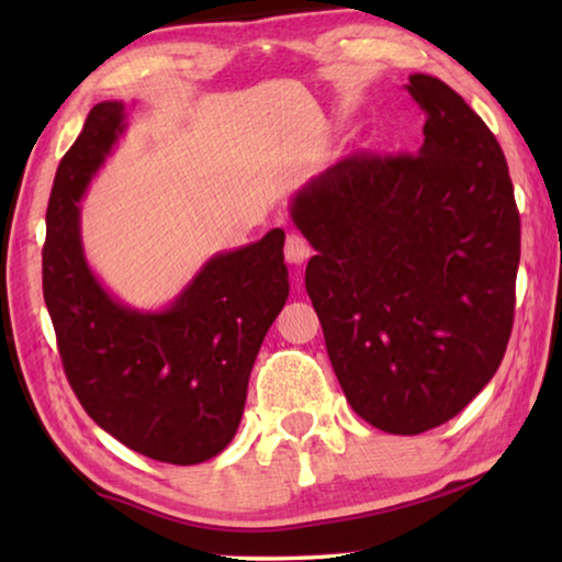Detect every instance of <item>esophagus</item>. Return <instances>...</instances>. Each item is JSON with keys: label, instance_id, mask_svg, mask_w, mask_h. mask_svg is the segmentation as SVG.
<instances>
[{"label": "esophagus", "instance_id": "obj_1", "mask_svg": "<svg viewBox=\"0 0 562 562\" xmlns=\"http://www.w3.org/2000/svg\"><path fill=\"white\" fill-rule=\"evenodd\" d=\"M312 255V247L307 243V237L302 233H288V240H284V258L292 265H302L307 262V258Z\"/></svg>", "mask_w": 562, "mask_h": 562}]
</instances>
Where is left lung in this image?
<instances>
[{"mask_svg": "<svg viewBox=\"0 0 562 562\" xmlns=\"http://www.w3.org/2000/svg\"><path fill=\"white\" fill-rule=\"evenodd\" d=\"M418 154H351L290 215L317 255L304 284L351 408L414 436L453 418L506 355L520 215L506 156L469 103L429 74Z\"/></svg>", "mask_w": 562, "mask_h": 562, "instance_id": "left-lung-1", "label": "left lung"}]
</instances>
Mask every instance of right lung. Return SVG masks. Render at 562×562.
<instances>
[{"label":"right lung","instance_id":"add662e5","mask_svg":"<svg viewBox=\"0 0 562 562\" xmlns=\"http://www.w3.org/2000/svg\"><path fill=\"white\" fill-rule=\"evenodd\" d=\"M123 119L121 101L97 103L56 170L44 302L64 374L93 422L148 459L193 465L221 453L240 426L255 357L290 294L284 233L215 255L168 310L113 300L83 258L79 201Z\"/></svg>","mask_w":562,"mask_h":562}]
</instances>
